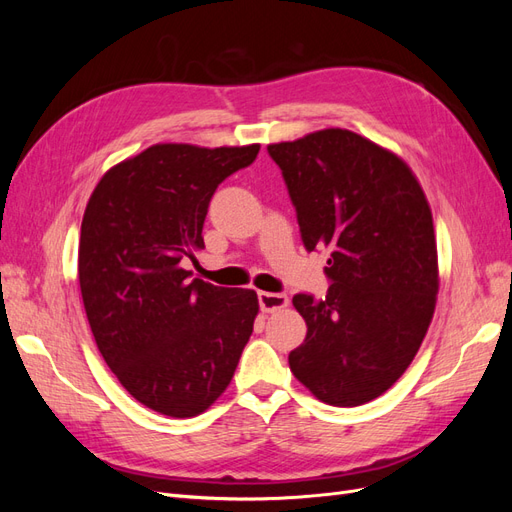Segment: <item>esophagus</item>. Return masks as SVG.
<instances>
[{
    "label": "esophagus",
    "mask_w": 512,
    "mask_h": 512,
    "mask_svg": "<svg viewBox=\"0 0 512 512\" xmlns=\"http://www.w3.org/2000/svg\"><path fill=\"white\" fill-rule=\"evenodd\" d=\"M258 303L262 312H277V309L288 307V297L282 292H258Z\"/></svg>",
    "instance_id": "obj_1"
}]
</instances>
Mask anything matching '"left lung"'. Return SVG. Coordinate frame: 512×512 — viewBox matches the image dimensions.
Masks as SVG:
<instances>
[{
	"label": "left lung",
	"mask_w": 512,
	"mask_h": 512,
	"mask_svg": "<svg viewBox=\"0 0 512 512\" xmlns=\"http://www.w3.org/2000/svg\"><path fill=\"white\" fill-rule=\"evenodd\" d=\"M282 168L307 252L329 247L327 297L294 294L305 342L290 371L320 401L367 404L401 378L438 297V247L421 183L369 138L327 128L267 147Z\"/></svg>",
	"instance_id": "left-lung-1"
}]
</instances>
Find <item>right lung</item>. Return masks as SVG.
<instances>
[{
	"label": "right lung",
	"instance_id": "1",
	"mask_svg": "<svg viewBox=\"0 0 512 512\" xmlns=\"http://www.w3.org/2000/svg\"><path fill=\"white\" fill-rule=\"evenodd\" d=\"M260 145H151L108 168L79 239V284L106 365L136 401L166 416L205 412L230 384L254 331V290L192 280L218 185Z\"/></svg>",
	"mask_w": 512,
	"mask_h": 512
}]
</instances>
